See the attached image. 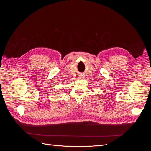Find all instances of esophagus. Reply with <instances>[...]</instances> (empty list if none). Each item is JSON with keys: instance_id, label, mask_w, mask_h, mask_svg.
I'll return each instance as SVG.
<instances>
[{"instance_id": "34e87169", "label": "esophagus", "mask_w": 151, "mask_h": 151, "mask_svg": "<svg viewBox=\"0 0 151 151\" xmlns=\"http://www.w3.org/2000/svg\"><path fill=\"white\" fill-rule=\"evenodd\" d=\"M83 77H84L83 76H80V77H79V79H82V78H83Z\"/></svg>"}]
</instances>
